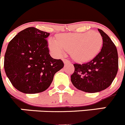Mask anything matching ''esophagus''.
<instances>
[{
	"instance_id": "obj_1",
	"label": "esophagus",
	"mask_w": 125,
	"mask_h": 125,
	"mask_svg": "<svg viewBox=\"0 0 125 125\" xmlns=\"http://www.w3.org/2000/svg\"><path fill=\"white\" fill-rule=\"evenodd\" d=\"M63 62L64 64H67V63H70L71 62L70 61H69L68 59H63Z\"/></svg>"
}]
</instances>
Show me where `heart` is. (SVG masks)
Returning a JSON list of instances; mask_svg holds the SVG:
<instances>
[{
  "mask_svg": "<svg viewBox=\"0 0 125 125\" xmlns=\"http://www.w3.org/2000/svg\"><path fill=\"white\" fill-rule=\"evenodd\" d=\"M102 44L101 34L92 31L62 34L56 37V40L49 41V47L54 52L61 54L64 50L70 51L73 58L80 62L94 58L99 53Z\"/></svg>",
  "mask_w": 125,
  "mask_h": 125,
  "instance_id": "obj_1",
  "label": "heart"
}]
</instances>
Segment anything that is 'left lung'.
Here are the masks:
<instances>
[{
    "label": "left lung",
    "instance_id": "left-lung-1",
    "mask_svg": "<svg viewBox=\"0 0 125 125\" xmlns=\"http://www.w3.org/2000/svg\"><path fill=\"white\" fill-rule=\"evenodd\" d=\"M103 38L101 50L93 59L86 63L74 64V71L71 76L73 84L87 93H97L110 86L118 69L116 47L110 37L98 29Z\"/></svg>",
    "mask_w": 125,
    "mask_h": 125
}]
</instances>
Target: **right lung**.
Instances as JSON below:
<instances>
[{
  "label": "right lung",
  "instance_id": "obj_1",
  "mask_svg": "<svg viewBox=\"0 0 125 125\" xmlns=\"http://www.w3.org/2000/svg\"><path fill=\"white\" fill-rule=\"evenodd\" d=\"M49 33L35 27L19 32L9 42L5 56L4 69L13 86L26 94L44 91L54 76L64 67L61 59L49 54L46 40Z\"/></svg>",
  "mask_w": 125,
  "mask_h": 125
}]
</instances>
